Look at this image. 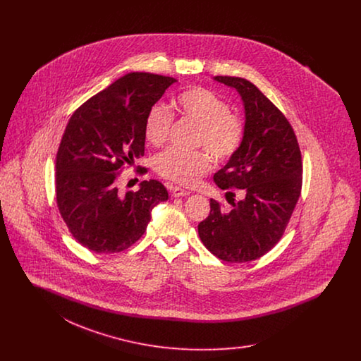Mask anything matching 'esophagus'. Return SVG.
<instances>
[{"label": "esophagus", "mask_w": 361, "mask_h": 361, "mask_svg": "<svg viewBox=\"0 0 361 361\" xmlns=\"http://www.w3.org/2000/svg\"><path fill=\"white\" fill-rule=\"evenodd\" d=\"M169 190H171L173 197H181V196H188L189 195L188 190L180 188V187H169Z\"/></svg>", "instance_id": "34e87169"}]
</instances>
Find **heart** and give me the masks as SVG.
<instances>
[{
	"label": "heart",
	"mask_w": 361,
	"mask_h": 361,
	"mask_svg": "<svg viewBox=\"0 0 361 361\" xmlns=\"http://www.w3.org/2000/svg\"><path fill=\"white\" fill-rule=\"evenodd\" d=\"M178 112L197 124L195 146H204L218 159H227L240 149L243 139V123L240 116L230 112L228 104L214 92L204 87H189L176 100ZM173 118L168 108L154 104L149 108L143 134L153 146H162L172 128ZM211 161L206 152H183L168 149L155 158V171L173 183L190 187L209 169Z\"/></svg>",
	"instance_id": "1"
}]
</instances>
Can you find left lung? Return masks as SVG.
Masks as SVG:
<instances>
[{
	"label": "left lung",
	"instance_id": "obj_1",
	"mask_svg": "<svg viewBox=\"0 0 361 361\" xmlns=\"http://www.w3.org/2000/svg\"><path fill=\"white\" fill-rule=\"evenodd\" d=\"M214 81L235 89L245 112L240 149L214 180L221 189H242L245 196L230 211L211 199L209 215L197 231L214 256L246 262L281 238L300 196L302 157L291 124L257 86L240 77Z\"/></svg>",
	"mask_w": 361,
	"mask_h": 361
}]
</instances>
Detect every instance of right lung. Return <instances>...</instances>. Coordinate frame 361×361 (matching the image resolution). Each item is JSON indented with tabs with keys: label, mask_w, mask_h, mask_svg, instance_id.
Segmentation results:
<instances>
[{
	"label": "right lung",
	"mask_w": 361,
	"mask_h": 361,
	"mask_svg": "<svg viewBox=\"0 0 361 361\" xmlns=\"http://www.w3.org/2000/svg\"><path fill=\"white\" fill-rule=\"evenodd\" d=\"M174 82L172 77L128 73L70 118L55 161L56 203L73 237L94 253H118L134 245L153 208L168 200L157 180L121 195L116 178L121 165L143 155L146 114Z\"/></svg>",
	"instance_id": "obj_1"
}]
</instances>
